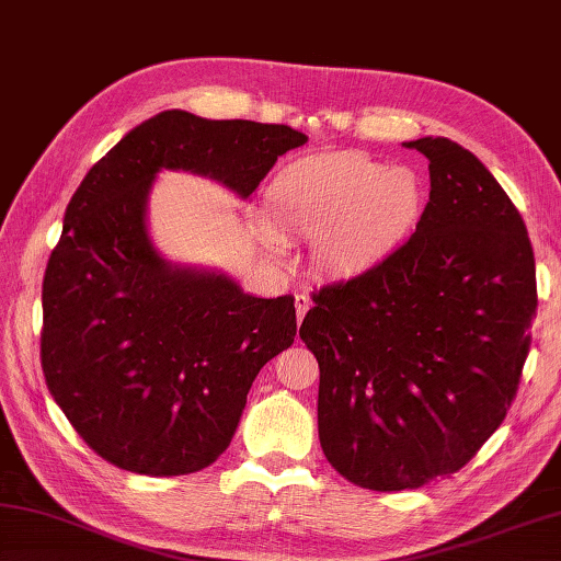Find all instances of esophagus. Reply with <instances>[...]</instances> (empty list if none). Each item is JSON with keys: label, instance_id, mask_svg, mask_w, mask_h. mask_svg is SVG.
<instances>
[{"label": "esophagus", "instance_id": "obj_1", "mask_svg": "<svg viewBox=\"0 0 561 561\" xmlns=\"http://www.w3.org/2000/svg\"><path fill=\"white\" fill-rule=\"evenodd\" d=\"M294 309H297V321L301 323L304 316H307V311L311 309V299L307 294H297V297H294Z\"/></svg>", "mask_w": 561, "mask_h": 561}]
</instances>
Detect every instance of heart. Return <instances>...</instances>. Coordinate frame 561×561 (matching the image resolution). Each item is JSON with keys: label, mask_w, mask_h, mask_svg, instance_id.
Masks as SVG:
<instances>
[{"label": "heart", "mask_w": 561, "mask_h": 561, "mask_svg": "<svg viewBox=\"0 0 561 561\" xmlns=\"http://www.w3.org/2000/svg\"><path fill=\"white\" fill-rule=\"evenodd\" d=\"M424 208V186L410 167H385L358 151L297 159L267 186L264 238L316 240L313 267L351 279L382 264L410 236Z\"/></svg>", "instance_id": "obj_1"}]
</instances>
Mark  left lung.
<instances>
[{
    "mask_svg": "<svg viewBox=\"0 0 561 561\" xmlns=\"http://www.w3.org/2000/svg\"><path fill=\"white\" fill-rule=\"evenodd\" d=\"M430 159L414 236L378 267L313 294L299 335L316 355L319 439L370 491L463 468L505 420L537 311L520 213L476 154L446 137Z\"/></svg>",
    "mask_w": 561,
    "mask_h": 561,
    "instance_id": "left-lung-1",
    "label": "left lung"
}]
</instances>
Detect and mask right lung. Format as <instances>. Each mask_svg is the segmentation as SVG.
Returning <instances> with one entry per match:
<instances>
[{"instance_id":"1","label":"right lung","mask_w":561,"mask_h":561,"mask_svg":"<svg viewBox=\"0 0 561 561\" xmlns=\"http://www.w3.org/2000/svg\"><path fill=\"white\" fill-rule=\"evenodd\" d=\"M307 139L287 125L167 110L127 131L73 193L41 291V368L105 461L145 476L210 466L262 365L297 335L294 297H252L228 274L161 257L147 228L157 174L191 171L248 198Z\"/></svg>"}]
</instances>
